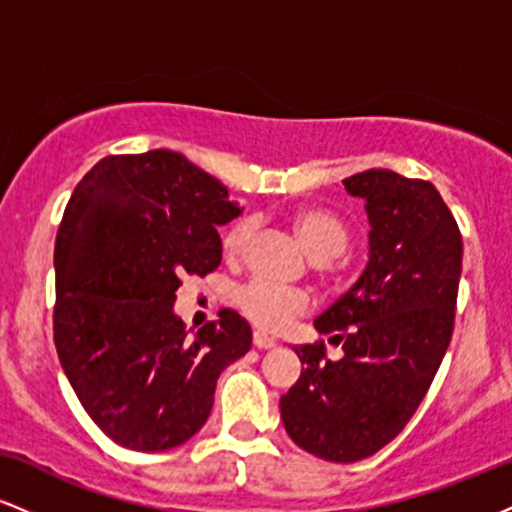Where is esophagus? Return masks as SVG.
<instances>
[{
	"instance_id": "1",
	"label": "esophagus",
	"mask_w": 512,
	"mask_h": 512,
	"mask_svg": "<svg viewBox=\"0 0 512 512\" xmlns=\"http://www.w3.org/2000/svg\"><path fill=\"white\" fill-rule=\"evenodd\" d=\"M252 344H255L257 349H272V346H274V339H272V337H267V334L257 330L255 334H252Z\"/></svg>"
}]
</instances>
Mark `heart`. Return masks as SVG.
<instances>
[{
  "mask_svg": "<svg viewBox=\"0 0 512 512\" xmlns=\"http://www.w3.org/2000/svg\"><path fill=\"white\" fill-rule=\"evenodd\" d=\"M293 228L298 238L303 240L305 250L320 262L322 276L330 281H342L344 269L339 267L337 257L349 248L351 233L346 223L332 211L320 207H303L291 216ZM252 233H255V221L250 216H240L221 236V250L226 260H243L250 248ZM233 303L252 325L262 330H284L296 317L308 313L310 296L301 289H284V286L269 284V281L252 279L248 284L238 286L233 293Z\"/></svg>",
  "mask_w": 512,
  "mask_h": 512,
  "instance_id": "1",
  "label": "heart"
}]
</instances>
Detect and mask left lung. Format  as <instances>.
Instances as JSON below:
<instances>
[{
    "label": "left lung",
    "instance_id": "8db88e82",
    "mask_svg": "<svg viewBox=\"0 0 512 512\" xmlns=\"http://www.w3.org/2000/svg\"><path fill=\"white\" fill-rule=\"evenodd\" d=\"M344 185L366 199L370 262L315 320L344 356L296 346L305 368L279 402L293 443L330 462L366 460L409 424L448 351L462 272L460 226L431 182L366 170Z\"/></svg>",
    "mask_w": 512,
    "mask_h": 512
}]
</instances>
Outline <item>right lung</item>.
Listing matches in <instances>:
<instances>
[{
    "label": "right lung",
    "instance_id": "1",
    "mask_svg": "<svg viewBox=\"0 0 512 512\" xmlns=\"http://www.w3.org/2000/svg\"><path fill=\"white\" fill-rule=\"evenodd\" d=\"M238 214L221 180L168 149L105 156L74 187L55 240L52 332L76 397L115 443L190 440L221 370L250 351L236 310L195 337L173 313L182 276L221 264L219 226Z\"/></svg>",
    "mask_w": 512,
    "mask_h": 512
}]
</instances>
